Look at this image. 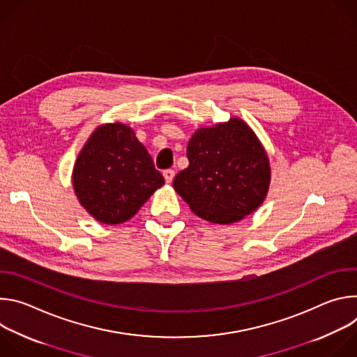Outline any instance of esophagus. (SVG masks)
<instances>
[{"label":"esophagus","instance_id":"obj_1","mask_svg":"<svg viewBox=\"0 0 357 357\" xmlns=\"http://www.w3.org/2000/svg\"><path fill=\"white\" fill-rule=\"evenodd\" d=\"M164 178H165V181H167L168 183H171V182L174 181V178H175V171H174V169H167V171H164Z\"/></svg>","mask_w":357,"mask_h":357}]
</instances>
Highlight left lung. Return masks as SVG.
<instances>
[{"label": "left lung", "mask_w": 357, "mask_h": 357, "mask_svg": "<svg viewBox=\"0 0 357 357\" xmlns=\"http://www.w3.org/2000/svg\"><path fill=\"white\" fill-rule=\"evenodd\" d=\"M189 167L174 179V189L199 218L230 225L264 202L271 167L250 126L238 117L196 130L188 144Z\"/></svg>", "instance_id": "left-lung-1"}]
</instances>
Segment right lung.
I'll list each match as a JSON object with an SVG mask.
<instances>
[{
	"instance_id": "1",
	"label": "right lung",
	"mask_w": 357,
	"mask_h": 357,
	"mask_svg": "<svg viewBox=\"0 0 357 357\" xmlns=\"http://www.w3.org/2000/svg\"><path fill=\"white\" fill-rule=\"evenodd\" d=\"M72 183L91 218L120 225L130 220L165 179L130 126L107 123L91 132L79 152Z\"/></svg>"
}]
</instances>
